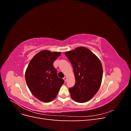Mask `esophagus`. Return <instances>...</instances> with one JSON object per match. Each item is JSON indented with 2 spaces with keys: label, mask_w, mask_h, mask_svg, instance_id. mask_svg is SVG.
<instances>
[{
  "label": "esophagus",
  "mask_w": 131,
  "mask_h": 131,
  "mask_svg": "<svg viewBox=\"0 0 131 131\" xmlns=\"http://www.w3.org/2000/svg\"><path fill=\"white\" fill-rule=\"evenodd\" d=\"M63 79H64V81H65V82H66V81H67V77H64V78H63Z\"/></svg>",
  "instance_id": "1"
}]
</instances>
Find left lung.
<instances>
[{
	"mask_svg": "<svg viewBox=\"0 0 131 131\" xmlns=\"http://www.w3.org/2000/svg\"><path fill=\"white\" fill-rule=\"evenodd\" d=\"M72 63L75 84L69 91L71 97L77 102L90 100L96 94L101 85L103 68L100 59L88 49L79 47L65 53Z\"/></svg>",
	"mask_w": 131,
	"mask_h": 131,
	"instance_id": "8db88e82",
	"label": "left lung"
}]
</instances>
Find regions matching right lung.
I'll list each match as a JSON object with an SVG mask.
<instances>
[{"mask_svg":"<svg viewBox=\"0 0 131 131\" xmlns=\"http://www.w3.org/2000/svg\"><path fill=\"white\" fill-rule=\"evenodd\" d=\"M61 54L43 50L36 54L30 61L25 74L27 84L30 92L39 100L49 102L56 98L63 79L57 77L53 64Z\"/></svg>","mask_w":131,"mask_h":131,"instance_id":"1","label":"right lung"}]
</instances>
